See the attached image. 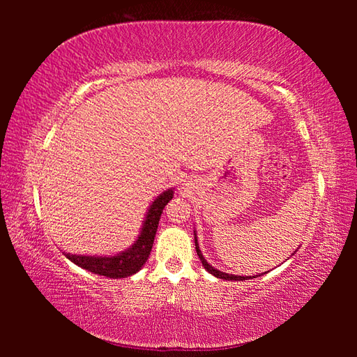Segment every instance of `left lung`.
<instances>
[{
  "instance_id": "1",
  "label": "left lung",
  "mask_w": 357,
  "mask_h": 357,
  "mask_svg": "<svg viewBox=\"0 0 357 357\" xmlns=\"http://www.w3.org/2000/svg\"><path fill=\"white\" fill-rule=\"evenodd\" d=\"M195 245H196V253H198V256H199V259H201V262H202V265H204V268H206L208 273H211V275H213L215 278H219V279H224V280H247V279H253V278H259V276H262V275H265V273H259V275H255V276H236V275H229V273H224V271H221V270H218V268H215L213 265H210L207 261H206V257H204V255H202V252L199 250V244H198V238H196V230H195ZM294 255V253H293Z\"/></svg>"
}]
</instances>
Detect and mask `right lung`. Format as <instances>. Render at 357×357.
<instances>
[{"mask_svg":"<svg viewBox=\"0 0 357 357\" xmlns=\"http://www.w3.org/2000/svg\"><path fill=\"white\" fill-rule=\"evenodd\" d=\"M173 198V188H167L165 192L151 201L146 211V218H144L142 225L138 238L133 242V245L128 247L124 252H119L116 255H72L66 253L64 256L67 259L77 264L78 267L84 268L87 271H92L95 275L112 278V279H121L132 276L138 273L142 265L147 262L151 247H153L155 234L158 230L159 219L164 207L169 204Z\"/></svg>","mask_w":357,"mask_h":357,"instance_id":"right-lung-1","label":"right lung"}]
</instances>
